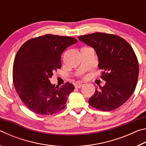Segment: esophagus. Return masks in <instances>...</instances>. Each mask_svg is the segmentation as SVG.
Listing matches in <instances>:
<instances>
[{
	"label": "esophagus",
	"instance_id": "1",
	"mask_svg": "<svg viewBox=\"0 0 146 146\" xmlns=\"http://www.w3.org/2000/svg\"><path fill=\"white\" fill-rule=\"evenodd\" d=\"M82 86H83L82 84H81V83H76V84H75V88H80L82 87Z\"/></svg>",
	"mask_w": 146,
	"mask_h": 146
}]
</instances>
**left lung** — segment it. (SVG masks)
I'll return each mask as SVG.
<instances>
[{"mask_svg":"<svg viewBox=\"0 0 146 146\" xmlns=\"http://www.w3.org/2000/svg\"><path fill=\"white\" fill-rule=\"evenodd\" d=\"M92 47L98 58V68L103 71L100 77L104 86L96 88L89 104L103 111L117 109L129 99L137 84L139 66L132 47L115 35L95 33L78 36Z\"/></svg>","mask_w":146,"mask_h":146,"instance_id":"8db88e82","label":"left lung"}]
</instances>
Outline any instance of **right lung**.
Returning a JSON list of instances; mask_svg holds the SVG:
<instances>
[{"label": "right lung", "mask_w": 146, "mask_h": 146, "mask_svg": "<svg viewBox=\"0 0 146 146\" xmlns=\"http://www.w3.org/2000/svg\"><path fill=\"white\" fill-rule=\"evenodd\" d=\"M77 42L73 37L47 34L29 39L20 48L13 63L14 87L26 107L36 114L51 115L65 108L75 87L66 82L59 88L49 78L61 68L63 51Z\"/></svg>", "instance_id": "obj_1"}]
</instances>
